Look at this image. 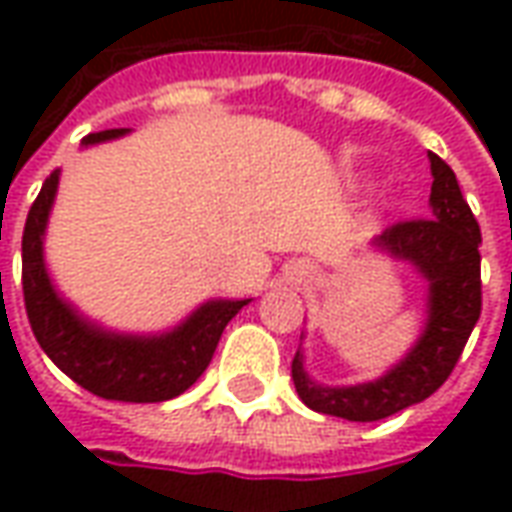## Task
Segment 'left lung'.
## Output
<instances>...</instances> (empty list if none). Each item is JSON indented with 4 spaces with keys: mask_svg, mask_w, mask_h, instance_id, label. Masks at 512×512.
Segmentation results:
<instances>
[{
    "mask_svg": "<svg viewBox=\"0 0 512 512\" xmlns=\"http://www.w3.org/2000/svg\"><path fill=\"white\" fill-rule=\"evenodd\" d=\"M430 156V216L395 222L373 246L417 266L428 279V323L417 345L378 381L356 386H323L312 381L296 351L290 376L296 392L318 414L351 422H376L422 403L458 365L463 345L483 310L480 282V224L463 200L447 161Z\"/></svg>",
    "mask_w": 512,
    "mask_h": 512,
    "instance_id": "obj_1",
    "label": "left lung"
}]
</instances>
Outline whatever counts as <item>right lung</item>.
<instances>
[{
    "mask_svg": "<svg viewBox=\"0 0 512 512\" xmlns=\"http://www.w3.org/2000/svg\"><path fill=\"white\" fill-rule=\"evenodd\" d=\"M123 134L126 128H109L87 134L82 145H98ZM57 183L60 169L51 172L38 200L32 202L21 238L24 307L35 340L65 376L104 400L161 403L178 397L211 365L224 326L249 299L205 301L180 326L158 337L115 334L84 321L68 301L57 296L43 263V233Z\"/></svg>",
    "mask_w": 512,
    "mask_h": 512,
    "instance_id": "1",
    "label": "right lung"
}]
</instances>
